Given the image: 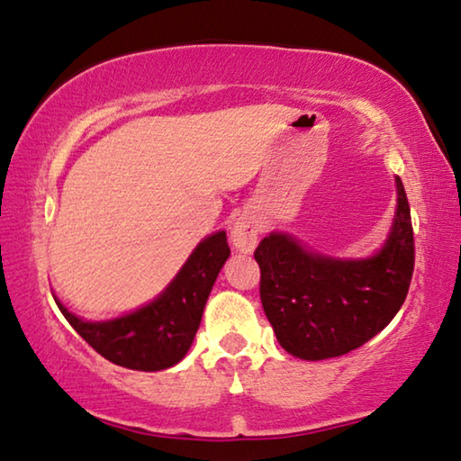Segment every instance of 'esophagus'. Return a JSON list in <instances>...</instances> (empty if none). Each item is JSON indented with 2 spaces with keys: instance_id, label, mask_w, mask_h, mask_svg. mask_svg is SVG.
Returning <instances> with one entry per match:
<instances>
[{
  "instance_id": "esophagus-1",
  "label": "esophagus",
  "mask_w": 461,
  "mask_h": 461,
  "mask_svg": "<svg viewBox=\"0 0 461 461\" xmlns=\"http://www.w3.org/2000/svg\"><path fill=\"white\" fill-rule=\"evenodd\" d=\"M256 241H258V223L249 215L240 217L231 228L233 248L240 249V252H252L256 248Z\"/></svg>"
}]
</instances>
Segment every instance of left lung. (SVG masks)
Masks as SVG:
<instances>
[{"label":"left lung","mask_w":461,"mask_h":461,"mask_svg":"<svg viewBox=\"0 0 461 461\" xmlns=\"http://www.w3.org/2000/svg\"><path fill=\"white\" fill-rule=\"evenodd\" d=\"M396 191L393 231L368 260L313 256L283 233H270L254 249L262 309L288 354L303 360L343 356L364 346L399 313L415 270V238L399 176Z\"/></svg>","instance_id":"1"}]
</instances>
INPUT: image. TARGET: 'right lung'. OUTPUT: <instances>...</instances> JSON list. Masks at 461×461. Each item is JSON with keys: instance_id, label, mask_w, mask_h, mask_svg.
<instances>
[{"instance_id": "add662e5", "label": "right lung", "mask_w": 461, "mask_h": 461, "mask_svg": "<svg viewBox=\"0 0 461 461\" xmlns=\"http://www.w3.org/2000/svg\"><path fill=\"white\" fill-rule=\"evenodd\" d=\"M228 256L225 231L213 233L194 248L191 258L158 299L113 321H83L60 303L59 309L73 330L105 360L130 370H165L189 352L207 296Z\"/></svg>"}]
</instances>
